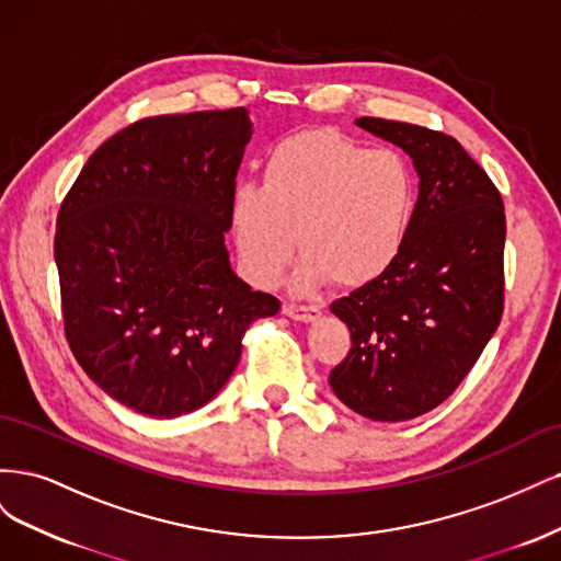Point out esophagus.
I'll list each match as a JSON object with an SVG mask.
<instances>
[{
    "label": "esophagus",
    "instance_id": "esophagus-1",
    "mask_svg": "<svg viewBox=\"0 0 561 561\" xmlns=\"http://www.w3.org/2000/svg\"><path fill=\"white\" fill-rule=\"evenodd\" d=\"M283 313L299 322H313L320 316L318 307H309V304H283Z\"/></svg>",
    "mask_w": 561,
    "mask_h": 561
}]
</instances>
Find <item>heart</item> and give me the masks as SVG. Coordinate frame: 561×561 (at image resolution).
<instances>
[{"mask_svg":"<svg viewBox=\"0 0 561 561\" xmlns=\"http://www.w3.org/2000/svg\"><path fill=\"white\" fill-rule=\"evenodd\" d=\"M414 213L410 163L325 128L280 140L262 165V186L239 184L229 206L236 250L254 285L280 280L297 236V293L332 278L346 287L381 278L410 239Z\"/></svg>","mask_w":561,"mask_h":561,"instance_id":"1","label":"heart"}]
</instances>
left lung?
<instances>
[{"label": "left lung", "instance_id": "left-lung-1", "mask_svg": "<svg viewBox=\"0 0 561 561\" xmlns=\"http://www.w3.org/2000/svg\"><path fill=\"white\" fill-rule=\"evenodd\" d=\"M355 126L412 159L419 201L398 262L330 307L351 330L330 386L355 414L407 421L454 393L499 328L505 210L449 135L375 116Z\"/></svg>", "mask_w": 561, "mask_h": 561}]
</instances>
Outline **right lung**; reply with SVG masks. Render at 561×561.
I'll return each mask as SVG.
<instances>
[{
	"instance_id": "obj_1",
	"label": "right lung",
	"mask_w": 561,
	"mask_h": 561,
	"mask_svg": "<svg viewBox=\"0 0 561 561\" xmlns=\"http://www.w3.org/2000/svg\"><path fill=\"white\" fill-rule=\"evenodd\" d=\"M252 138L243 107L142 118L100 145L56 227L65 334L81 369L151 419L225 388L250 322L280 301L233 274L225 233Z\"/></svg>"
}]
</instances>
